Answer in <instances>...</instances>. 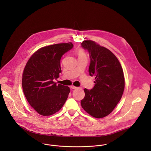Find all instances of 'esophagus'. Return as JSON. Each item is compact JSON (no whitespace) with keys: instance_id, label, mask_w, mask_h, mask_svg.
Returning <instances> with one entry per match:
<instances>
[{"instance_id":"1","label":"esophagus","mask_w":151,"mask_h":151,"mask_svg":"<svg viewBox=\"0 0 151 151\" xmlns=\"http://www.w3.org/2000/svg\"><path fill=\"white\" fill-rule=\"evenodd\" d=\"M71 88L73 89H77V86H71Z\"/></svg>"}]
</instances>
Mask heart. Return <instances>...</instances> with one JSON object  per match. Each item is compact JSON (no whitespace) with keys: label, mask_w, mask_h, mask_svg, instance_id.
<instances>
[{"label":"heart","mask_w":151,"mask_h":151,"mask_svg":"<svg viewBox=\"0 0 151 151\" xmlns=\"http://www.w3.org/2000/svg\"><path fill=\"white\" fill-rule=\"evenodd\" d=\"M77 53L78 55V58H81V57H86V53L84 52V51L81 49H78V50L77 51Z\"/></svg>","instance_id":"obj_1"}]
</instances>
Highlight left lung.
<instances>
[{"label":"left lung","mask_w":151,"mask_h":151,"mask_svg":"<svg viewBox=\"0 0 151 151\" xmlns=\"http://www.w3.org/2000/svg\"><path fill=\"white\" fill-rule=\"evenodd\" d=\"M81 45L89 54V75L95 77L93 88L84 89L85 97L81 105L91 116L102 118L113 110L122 98L125 86L123 68L107 48L91 40Z\"/></svg>","instance_id":"1"}]
</instances>
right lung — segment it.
Listing matches in <instances>:
<instances>
[{
    "instance_id": "1",
    "label": "right lung",
    "mask_w": 151,
    "mask_h": 151,
    "mask_svg": "<svg viewBox=\"0 0 151 151\" xmlns=\"http://www.w3.org/2000/svg\"><path fill=\"white\" fill-rule=\"evenodd\" d=\"M73 47L71 42L58 43L38 49L29 58L24 68L22 86L29 104L42 116L58 111L66 101L70 89L54 80L62 72L60 59Z\"/></svg>"
}]
</instances>
